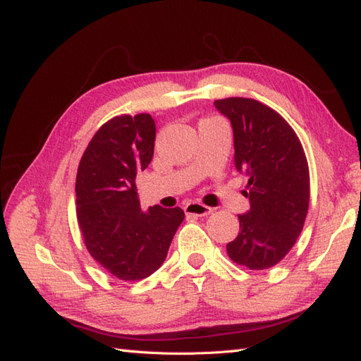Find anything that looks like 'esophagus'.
Instances as JSON below:
<instances>
[{"label": "esophagus", "instance_id": "obj_1", "mask_svg": "<svg viewBox=\"0 0 361 361\" xmlns=\"http://www.w3.org/2000/svg\"><path fill=\"white\" fill-rule=\"evenodd\" d=\"M185 212L186 216H195V217H203V216H208V214L212 212V208L206 204H202L198 202H192V203H188L185 206Z\"/></svg>", "mask_w": 361, "mask_h": 361}]
</instances>
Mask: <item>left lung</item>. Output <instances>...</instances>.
<instances>
[{"label": "left lung", "instance_id": "left-lung-1", "mask_svg": "<svg viewBox=\"0 0 361 361\" xmlns=\"http://www.w3.org/2000/svg\"><path fill=\"white\" fill-rule=\"evenodd\" d=\"M231 121L234 163L248 176L250 211L239 216L240 231L226 245L228 256L250 270H265L288 255L309 211L307 158L295 130L278 111L247 97L214 102Z\"/></svg>", "mask_w": 361, "mask_h": 361}]
</instances>
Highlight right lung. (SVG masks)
Instances as JSON below:
<instances>
[{
    "label": "right lung",
    "instance_id": "right-lung-1",
    "mask_svg": "<svg viewBox=\"0 0 361 361\" xmlns=\"http://www.w3.org/2000/svg\"><path fill=\"white\" fill-rule=\"evenodd\" d=\"M157 127L150 114H121L97 130L75 176V214L83 243L105 271L140 281L164 262L181 208L141 211L136 173L150 164Z\"/></svg>",
    "mask_w": 361,
    "mask_h": 361
}]
</instances>
